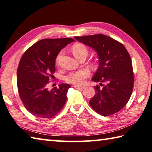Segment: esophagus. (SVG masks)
Returning a JSON list of instances; mask_svg holds the SVG:
<instances>
[{
	"instance_id": "34e87169",
	"label": "esophagus",
	"mask_w": 152,
	"mask_h": 152,
	"mask_svg": "<svg viewBox=\"0 0 152 152\" xmlns=\"http://www.w3.org/2000/svg\"><path fill=\"white\" fill-rule=\"evenodd\" d=\"M74 88L76 89H84L85 88V86H79V85H74Z\"/></svg>"
}]
</instances>
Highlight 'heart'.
<instances>
[{
	"mask_svg": "<svg viewBox=\"0 0 152 152\" xmlns=\"http://www.w3.org/2000/svg\"><path fill=\"white\" fill-rule=\"evenodd\" d=\"M72 53L77 59H80L83 57H87L88 55V49L86 46L81 43H76L72 47ZM62 55V52H60L57 56L56 58V64H57L59 62ZM90 76V72L86 69H80L78 71H74L69 72L67 75L64 77V80L67 83L75 84V85H82L86 78Z\"/></svg>",
	"mask_w": 152,
	"mask_h": 152,
	"instance_id": "heart-1",
	"label": "heart"
}]
</instances>
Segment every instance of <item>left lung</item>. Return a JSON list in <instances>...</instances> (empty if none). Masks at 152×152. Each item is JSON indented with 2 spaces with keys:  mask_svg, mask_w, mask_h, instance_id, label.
Masks as SVG:
<instances>
[{
  "mask_svg": "<svg viewBox=\"0 0 152 152\" xmlns=\"http://www.w3.org/2000/svg\"><path fill=\"white\" fill-rule=\"evenodd\" d=\"M75 39L92 47L97 53L99 66L92 80L100 82L94 86L96 94L89 102L91 107L103 116L121 110L128 103L134 85L132 61L124 46L102 34Z\"/></svg>",
  "mask_w": 152,
  "mask_h": 152,
  "instance_id": "1",
  "label": "left lung"
}]
</instances>
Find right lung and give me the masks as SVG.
<instances>
[{
  "mask_svg": "<svg viewBox=\"0 0 152 152\" xmlns=\"http://www.w3.org/2000/svg\"><path fill=\"white\" fill-rule=\"evenodd\" d=\"M74 41L71 38H45L26 50L17 72L18 93L29 112L41 118L59 114L67 100L68 84H61L51 91L48 84L54 78L55 59L63 48Z\"/></svg>",
  "mask_w": 152,
  "mask_h": 152,
  "instance_id": "1",
  "label": "right lung"
}]
</instances>
